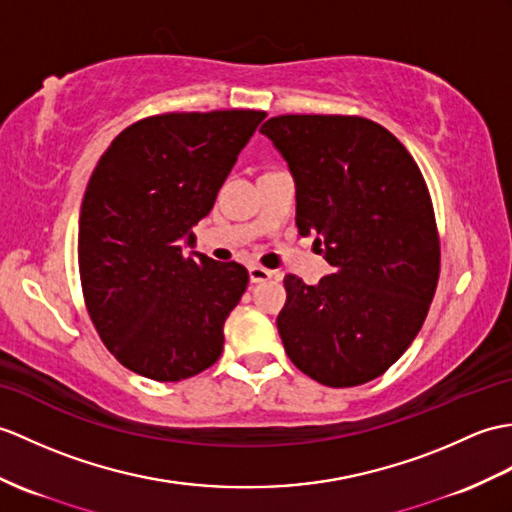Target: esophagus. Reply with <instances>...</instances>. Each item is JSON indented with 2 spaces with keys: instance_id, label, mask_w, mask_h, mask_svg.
Segmentation results:
<instances>
[{
  "instance_id": "34e87169",
  "label": "esophagus",
  "mask_w": 512,
  "mask_h": 512,
  "mask_svg": "<svg viewBox=\"0 0 512 512\" xmlns=\"http://www.w3.org/2000/svg\"><path fill=\"white\" fill-rule=\"evenodd\" d=\"M272 275H275V272L268 270V268H261V266H257V264L248 266V279H251V283L268 281V279H272Z\"/></svg>"
}]
</instances>
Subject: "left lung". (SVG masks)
<instances>
[{
    "label": "left lung",
    "instance_id": "1",
    "mask_svg": "<svg viewBox=\"0 0 512 512\" xmlns=\"http://www.w3.org/2000/svg\"><path fill=\"white\" fill-rule=\"evenodd\" d=\"M288 163L296 227L334 268L288 275L277 329L288 358L331 388L371 382L417 338L438 281V237L419 165L364 117L281 115L259 128Z\"/></svg>",
    "mask_w": 512,
    "mask_h": 512
}]
</instances>
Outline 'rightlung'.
<instances>
[{"instance_id": "right-lung-1", "label": "right lung", "mask_w": 512, "mask_h": 512, "mask_svg": "<svg viewBox=\"0 0 512 512\" xmlns=\"http://www.w3.org/2000/svg\"><path fill=\"white\" fill-rule=\"evenodd\" d=\"M264 111L165 113L113 139L82 198L78 264L95 329L128 371L181 382L220 358L244 266L198 251L211 211Z\"/></svg>"}]
</instances>
